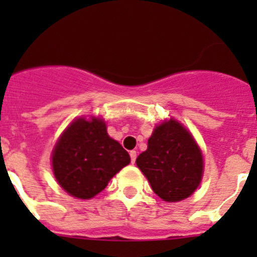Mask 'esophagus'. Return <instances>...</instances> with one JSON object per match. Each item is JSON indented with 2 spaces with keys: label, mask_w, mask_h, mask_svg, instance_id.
<instances>
[{
  "label": "esophagus",
  "mask_w": 257,
  "mask_h": 257,
  "mask_svg": "<svg viewBox=\"0 0 257 257\" xmlns=\"http://www.w3.org/2000/svg\"><path fill=\"white\" fill-rule=\"evenodd\" d=\"M130 157H131V162L135 163V161H136V152L135 151H131L130 152Z\"/></svg>",
  "instance_id": "1"
}]
</instances>
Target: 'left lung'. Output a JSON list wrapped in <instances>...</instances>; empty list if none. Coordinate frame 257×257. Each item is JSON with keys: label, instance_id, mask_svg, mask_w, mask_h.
Segmentation results:
<instances>
[{"label": "left lung", "instance_id": "1", "mask_svg": "<svg viewBox=\"0 0 257 257\" xmlns=\"http://www.w3.org/2000/svg\"><path fill=\"white\" fill-rule=\"evenodd\" d=\"M136 165L153 192L166 202H179L192 196L203 175V157L198 144L174 118L154 128L148 149L136 158Z\"/></svg>", "mask_w": 257, "mask_h": 257}]
</instances>
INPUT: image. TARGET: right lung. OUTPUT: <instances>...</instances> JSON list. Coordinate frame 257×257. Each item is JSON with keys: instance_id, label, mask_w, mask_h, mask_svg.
<instances>
[{"instance_id": "right-lung-1", "label": "right lung", "mask_w": 257, "mask_h": 257, "mask_svg": "<svg viewBox=\"0 0 257 257\" xmlns=\"http://www.w3.org/2000/svg\"><path fill=\"white\" fill-rule=\"evenodd\" d=\"M51 161L59 185L76 198L90 199L130 163V156L108 135L104 119L81 117L61 134Z\"/></svg>"}]
</instances>
